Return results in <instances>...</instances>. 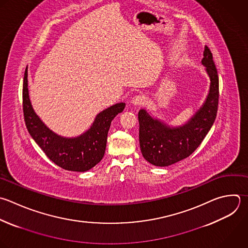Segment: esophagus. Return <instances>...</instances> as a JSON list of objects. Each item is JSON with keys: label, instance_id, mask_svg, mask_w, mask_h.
I'll list each match as a JSON object with an SVG mask.
<instances>
[{"label": "esophagus", "instance_id": "esophagus-1", "mask_svg": "<svg viewBox=\"0 0 248 248\" xmlns=\"http://www.w3.org/2000/svg\"><path fill=\"white\" fill-rule=\"evenodd\" d=\"M146 102V98L144 95H141V94H139L137 96H135L132 100V103L135 105V106H142L144 105Z\"/></svg>", "mask_w": 248, "mask_h": 248}]
</instances>
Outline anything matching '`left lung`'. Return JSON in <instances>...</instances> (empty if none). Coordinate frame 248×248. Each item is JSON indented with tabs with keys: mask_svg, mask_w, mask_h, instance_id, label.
<instances>
[{
	"mask_svg": "<svg viewBox=\"0 0 248 248\" xmlns=\"http://www.w3.org/2000/svg\"><path fill=\"white\" fill-rule=\"evenodd\" d=\"M202 64L210 79L204 104L183 126L169 127L152 118L144 109L139 111L140 145L142 156L150 164L167 167L190 156L202 143L216 118L219 78L212 53L205 46Z\"/></svg>",
	"mask_w": 248,
	"mask_h": 248,
	"instance_id": "8db88e82",
	"label": "left lung"
}]
</instances>
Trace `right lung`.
<instances>
[{
  "label": "right lung",
  "instance_id": "add662e5",
  "mask_svg": "<svg viewBox=\"0 0 248 248\" xmlns=\"http://www.w3.org/2000/svg\"><path fill=\"white\" fill-rule=\"evenodd\" d=\"M27 68L23 80V113L29 134L57 166L67 170L86 171L95 167L104 157L108 133L112 119L125 108L119 103L100 112L91 128L77 138H63L49 130L35 113L28 91Z\"/></svg>",
  "mask_w": 248,
  "mask_h": 248
}]
</instances>
